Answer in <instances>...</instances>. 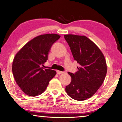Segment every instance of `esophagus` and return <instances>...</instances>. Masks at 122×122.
<instances>
[{
	"mask_svg": "<svg viewBox=\"0 0 122 122\" xmlns=\"http://www.w3.org/2000/svg\"><path fill=\"white\" fill-rule=\"evenodd\" d=\"M56 73L57 74H63V73H64L65 72L64 71H56Z\"/></svg>",
	"mask_w": 122,
	"mask_h": 122,
	"instance_id": "1",
	"label": "esophagus"
}]
</instances>
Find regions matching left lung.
<instances>
[{
    "instance_id": "1",
    "label": "left lung",
    "mask_w": 122,
    "mask_h": 122,
    "mask_svg": "<svg viewBox=\"0 0 122 122\" xmlns=\"http://www.w3.org/2000/svg\"><path fill=\"white\" fill-rule=\"evenodd\" d=\"M64 37L74 59L80 65L74 74L68 72L71 80L65 90L73 99L86 100L96 93L105 78V57L96 44L85 36L69 34Z\"/></svg>"
}]
</instances>
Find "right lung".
<instances>
[{
	"label": "right lung",
	"mask_w": 122,
	"mask_h": 122,
	"mask_svg": "<svg viewBox=\"0 0 122 122\" xmlns=\"http://www.w3.org/2000/svg\"><path fill=\"white\" fill-rule=\"evenodd\" d=\"M60 37L55 34L37 36L25 44L15 55L12 67L13 76L26 95H40L56 74L55 71L44 69L41 66L47 61L52 45Z\"/></svg>",
	"instance_id": "obj_1"
}]
</instances>
